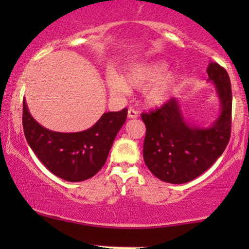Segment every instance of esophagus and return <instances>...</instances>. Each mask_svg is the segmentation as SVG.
<instances>
[{
  "instance_id": "obj_1",
  "label": "esophagus",
  "mask_w": 249,
  "mask_h": 249,
  "mask_svg": "<svg viewBox=\"0 0 249 249\" xmlns=\"http://www.w3.org/2000/svg\"><path fill=\"white\" fill-rule=\"evenodd\" d=\"M138 116H139V112L136 110V108H133V107L128 108V111H127L128 118H137Z\"/></svg>"
}]
</instances>
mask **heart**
<instances>
[{
	"mask_svg": "<svg viewBox=\"0 0 249 249\" xmlns=\"http://www.w3.org/2000/svg\"><path fill=\"white\" fill-rule=\"evenodd\" d=\"M166 70L167 64L162 61L137 63L128 68L124 78L116 73L108 75L107 85L113 93L123 95L127 92L128 87L142 89L152 84L145 92V101L154 107L166 102L179 82L176 72H165Z\"/></svg>",
	"mask_w": 249,
	"mask_h": 249,
	"instance_id": "1",
	"label": "heart"
}]
</instances>
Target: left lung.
Returning a JSON list of instances; mask_svg holds the SVG:
<instances>
[{
  "label": "left lung",
  "instance_id": "1",
  "mask_svg": "<svg viewBox=\"0 0 249 249\" xmlns=\"http://www.w3.org/2000/svg\"><path fill=\"white\" fill-rule=\"evenodd\" d=\"M208 81L218 93L221 112L210 127L191 126L185 122L179 102L170 99L161 107L142 113L146 126L142 156L157 178L184 184L207 171L221 156L231 138L232 88L221 65L211 62Z\"/></svg>",
  "mask_w": 249,
  "mask_h": 249
}]
</instances>
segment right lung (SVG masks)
Returning <instances> with one entry per match:
<instances>
[{"mask_svg": "<svg viewBox=\"0 0 249 249\" xmlns=\"http://www.w3.org/2000/svg\"><path fill=\"white\" fill-rule=\"evenodd\" d=\"M126 117L127 108H123L104 113L92 127L82 132H55L33 118L23 99L22 124L25 139L42 164L59 178L77 182L91 178L104 166Z\"/></svg>", "mask_w": 249, "mask_h": 249, "instance_id": "obj_1", "label": "right lung"}]
</instances>
